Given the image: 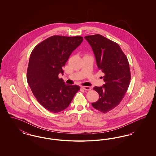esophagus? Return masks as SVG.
<instances>
[{
    "mask_svg": "<svg viewBox=\"0 0 156 156\" xmlns=\"http://www.w3.org/2000/svg\"><path fill=\"white\" fill-rule=\"evenodd\" d=\"M82 88L84 89V90H90L91 89V88L90 87H85V86H82Z\"/></svg>",
    "mask_w": 156,
    "mask_h": 156,
    "instance_id": "esophagus-1",
    "label": "esophagus"
}]
</instances>
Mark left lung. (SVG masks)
Wrapping results in <instances>:
<instances>
[{"mask_svg":"<svg viewBox=\"0 0 156 156\" xmlns=\"http://www.w3.org/2000/svg\"><path fill=\"white\" fill-rule=\"evenodd\" d=\"M97 66L104 73L105 84L95 87L99 99L92 106L98 111L107 113L116 107L123 99L130 81L129 64L119 44L100 34L87 36Z\"/></svg>","mask_w":156,"mask_h":156,"instance_id":"obj_1","label":"left lung"}]
</instances>
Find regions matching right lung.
<instances>
[{
    "instance_id": "obj_1",
    "label": "right lung",
    "mask_w": 156,
    "mask_h": 156,
    "mask_svg": "<svg viewBox=\"0 0 156 156\" xmlns=\"http://www.w3.org/2000/svg\"><path fill=\"white\" fill-rule=\"evenodd\" d=\"M83 41L81 36H53L37 45L30 55L27 80L33 95L42 106L52 113L66 109L78 85L65 83L58 78L71 54Z\"/></svg>"
}]
</instances>
